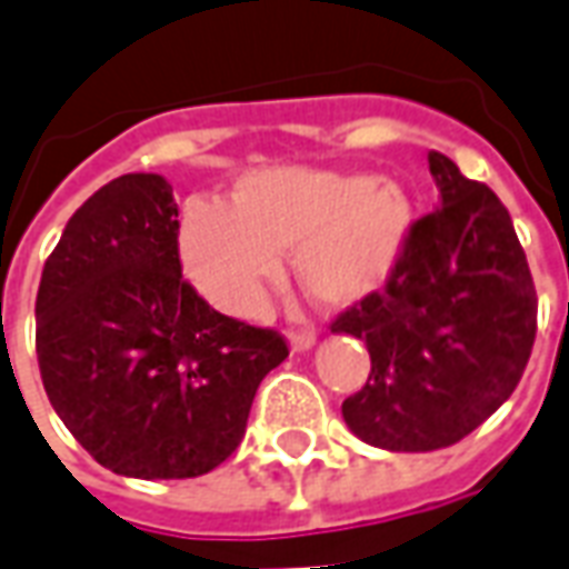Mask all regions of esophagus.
<instances>
[{"label": "esophagus", "mask_w": 569, "mask_h": 569, "mask_svg": "<svg viewBox=\"0 0 569 569\" xmlns=\"http://www.w3.org/2000/svg\"><path fill=\"white\" fill-rule=\"evenodd\" d=\"M317 345V335L313 332H289V347H292V353H305L310 347Z\"/></svg>", "instance_id": "obj_1"}]
</instances>
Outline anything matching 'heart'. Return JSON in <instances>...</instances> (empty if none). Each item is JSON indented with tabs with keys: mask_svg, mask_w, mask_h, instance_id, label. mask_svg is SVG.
<instances>
[{
	"mask_svg": "<svg viewBox=\"0 0 569 569\" xmlns=\"http://www.w3.org/2000/svg\"><path fill=\"white\" fill-rule=\"evenodd\" d=\"M411 224L415 203L393 176L268 167L237 179L231 203L188 200L176 243L188 280L228 313L259 310L286 249L308 296L341 310L390 280Z\"/></svg>",
	"mask_w": 569,
	"mask_h": 569,
	"instance_id": "obj_1",
	"label": "heart"
}]
</instances>
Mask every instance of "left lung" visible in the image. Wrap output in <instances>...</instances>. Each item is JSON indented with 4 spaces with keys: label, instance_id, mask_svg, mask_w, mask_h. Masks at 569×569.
I'll list each match as a JSON object with an SVG mask.
<instances>
[{
    "label": "left lung",
    "instance_id": "left-lung-1",
    "mask_svg": "<svg viewBox=\"0 0 569 569\" xmlns=\"http://www.w3.org/2000/svg\"><path fill=\"white\" fill-rule=\"evenodd\" d=\"M429 173L439 210L411 224L387 289L332 322L371 357L341 415L383 451H436L481 427L512 396L537 338V289L509 210L439 151Z\"/></svg>",
    "mask_w": 569,
    "mask_h": 569
}]
</instances>
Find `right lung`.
I'll return each mask as SVG.
<instances>
[{"instance_id": "right-lung-1", "label": "right lung", "mask_w": 569, "mask_h": 569, "mask_svg": "<svg viewBox=\"0 0 569 569\" xmlns=\"http://www.w3.org/2000/svg\"><path fill=\"white\" fill-rule=\"evenodd\" d=\"M176 200L158 173H128L72 212L36 296L44 393L106 469L198 478L247 432L283 335L212 310L182 280Z\"/></svg>"}]
</instances>
